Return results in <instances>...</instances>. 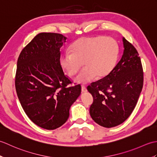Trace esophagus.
I'll return each mask as SVG.
<instances>
[{
	"label": "esophagus",
	"mask_w": 157,
	"mask_h": 157,
	"mask_svg": "<svg viewBox=\"0 0 157 157\" xmlns=\"http://www.w3.org/2000/svg\"><path fill=\"white\" fill-rule=\"evenodd\" d=\"M82 91L83 92H87V88H86L85 86H82Z\"/></svg>",
	"instance_id": "obj_1"
}]
</instances>
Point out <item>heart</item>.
Instances as JSON below:
<instances>
[{
	"label": "heart",
	"mask_w": 157,
	"mask_h": 157,
	"mask_svg": "<svg viewBox=\"0 0 157 157\" xmlns=\"http://www.w3.org/2000/svg\"><path fill=\"white\" fill-rule=\"evenodd\" d=\"M69 52L65 53L61 64L70 77L75 75L83 65L75 81L86 84L96 77L103 78L111 73L116 65L119 46L115 39L105 36L82 38L73 43Z\"/></svg>",
	"instance_id": "b5f03b06"
}]
</instances>
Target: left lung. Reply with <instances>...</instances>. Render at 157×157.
<instances>
[{
    "instance_id": "left-lung-1",
    "label": "left lung",
    "mask_w": 157,
    "mask_h": 157,
    "mask_svg": "<svg viewBox=\"0 0 157 157\" xmlns=\"http://www.w3.org/2000/svg\"><path fill=\"white\" fill-rule=\"evenodd\" d=\"M124 51L121 60L109 74L87 87L93 96L90 114L105 128L124 122L137 104L144 83V72L137 50L123 38Z\"/></svg>"
}]
</instances>
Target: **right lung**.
I'll return each instance as SVG.
<instances>
[{
  "instance_id": "obj_1",
  "label": "right lung",
  "mask_w": 157,
  "mask_h": 157,
  "mask_svg": "<svg viewBox=\"0 0 157 157\" xmlns=\"http://www.w3.org/2000/svg\"><path fill=\"white\" fill-rule=\"evenodd\" d=\"M67 37L57 33H40L26 45L18 57L15 90L25 114L46 129L63 125L70 106L81 94L63 72L60 49Z\"/></svg>"
}]
</instances>
